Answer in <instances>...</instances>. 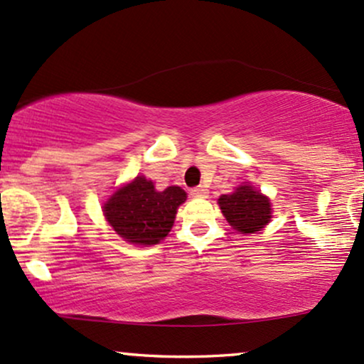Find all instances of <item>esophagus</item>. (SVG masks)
I'll return each mask as SVG.
<instances>
[{"label": "esophagus", "mask_w": 364, "mask_h": 364, "mask_svg": "<svg viewBox=\"0 0 364 364\" xmlns=\"http://www.w3.org/2000/svg\"><path fill=\"white\" fill-rule=\"evenodd\" d=\"M190 195L193 196V198H205L208 195V190L205 186H196V188H191Z\"/></svg>", "instance_id": "esophagus-1"}]
</instances>
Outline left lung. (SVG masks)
I'll return each instance as SVG.
<instances>
[{"instance_id":"8db88e82","label":"left lung","mask_w":364,"mask_h":364,"mask_svg":"<svg viewBox=\"0 0 364 364\" xmlns=\"http://www.w3.org/2000/svg\"><path fill=\"white\" fill-rule=\"evenodd\" d=\"M219 205L225 220L241 235L260 231L272 217L269 198L246 185L237 188L235 193L220 196Z\"/></svg>"}]
</instances>
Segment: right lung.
Here are the masks:
<instances>
[{
    "label": "right lung",
    "instance_id": "1",
    "mask_svg": "<svg viewBox=\"0 0 364 364\" xmlns=\"http://www.w3.org/2000/svg\"><path fill=\"white\" fill-rule=\"evenodd\" d=\"M186 200L179 186L157 191L144 176L119 188L104 205V215L123 240L133 245H157L168 236L178 207Z\"/></svg>",
    "mask_w": 364,
    "mask_h": 364
}]
</instances>
